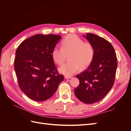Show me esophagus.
<instances>
[{
	"label": "esophagus",
	"mask_w": 131,
	"mask_h": 131,
	"mask_svg": "<svg viewBox=\"0 0 131 131\" xmlns=\"http://www.w3.org/2000/svg\"><path fill=\"white\" fill-rule=\"evenodd\" d=\"M72 78V77H69V76H65L64 77V79H70Z\"/></svg>",
	"instance_id": "esophagus-1"
}]
</instances>
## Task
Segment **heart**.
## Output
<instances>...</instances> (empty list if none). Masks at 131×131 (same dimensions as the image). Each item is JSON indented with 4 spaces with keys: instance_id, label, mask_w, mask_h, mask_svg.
Returning <instances> with one entry per match:
<instances>
[{
    "instance_id": "heart-1",
    "label": "heart",
    "mask_w": 131,
    "mask_h": 131,
    "mask_svg": "<svg viewBox=\"0 0 131 131\" xmlns=\"http://www.w3.org/2000/svg\"><path fill=\"white\" fill-rule=\"evenodd\" d=\"M68 56L69 61L58 69L59 72L66 75H72L80 69L87 68L92 62L94 50L90 43L84 42L75 34H69L63 39L61 49L56 46L51 52L53 61L62 65Z\"/></svg>"
}]
</instances>
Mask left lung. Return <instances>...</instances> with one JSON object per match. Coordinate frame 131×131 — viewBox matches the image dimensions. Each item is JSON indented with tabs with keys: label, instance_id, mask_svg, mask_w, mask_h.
<instances>
[{
	"label": "left lung",
	"instance_id": "8db88e82",
	"mask_svg": "<svg viewBox=\"0 0 131 131\" xmlns=\"http://www.w3.org/2000/svg\"><path fill=\"white\" fill-rule=\"evenodd\" d=\"M83 37L93 46L94 56L88 69L76 76L80 84L74 93L82 102L92 104L101 100L112 89L117 63L115 50L108 40L92 33Z\"/></svg>",
	"mask_w": 131,
	"mask_h": 131
}]
</instances>
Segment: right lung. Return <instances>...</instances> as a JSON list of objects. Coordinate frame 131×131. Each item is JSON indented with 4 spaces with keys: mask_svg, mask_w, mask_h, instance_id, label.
<instances>
[{
    "mask_svg": "<svg viewBox=\"0 0 131 131\" xmlns=\"http://www.w3.org/2000/svg\"><path fill=\"white\" fill-rule=\"evenodd\" d=\"M61 38V35L37 34L22 41L16 51L14 68L19 87L32 100H48L64 80L51 56Z\"/></svg>",
    "mask_w": 131,
    "mask_h": 131,
    "instance_id": "right-lung-1",
    "label": "right lung"
}]
</instances>
